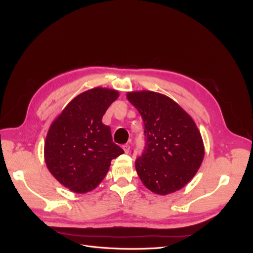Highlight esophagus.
I'll list each match as a JSON object with an SVG mask.
<instances>
[{"label":"esophagus","instance_id":"1","mask_svg":"<svg viewBox=\"0 0 253 253\" xmlns=\"http://www.w3.org/2000/svg\"><path fill=\"white\" fill-rule=\"evenodd\" d=\"M122 148H123L125 154H128V153H129V151H130V145H129V144H124Z\"/></svg>","mask_w":253,"mask_h":253}]
</instances>
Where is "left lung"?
Returning <instances> with one entry per match:
<instances>
[{
    "instance_id": "obj_1",
    "label": "left lung",
    "mask_w": 253,
    "mask_h": 253,
    "mask_svg": "<svg viewBox=\"0 0 253 253\" xmlns=\"http://www.w3.org/2000/svg\"><path fill=\"white\" fill-rule=\"evenodd\" d=\"M140 114L147 143L135 162L144 187L158 195L182 189L200 168L205 148L193 118L170 97L142 90L127 92Z\"/></svg>"
}]
</instances>
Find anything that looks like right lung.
Listing matches in <instances>:
<instances>
[{
	"mask_svg": "<svg viewBox=\"0 0 253 253\" xmlns=\"http://www.w3.org/2000/svg\"><path fill=\"white\" fill-rule=\"evenodd\" d=\"M119 91L95 87L73 98L49 127L45 163L54 178L77 194L97 188L113 159L124 151L113 142L111 128L102 123Z\"/></svg>",
	"mask_w": 253,
	"mask_h": 253,
	"instance_id": "1",
	"label": "right lung"
}]
</instances>
